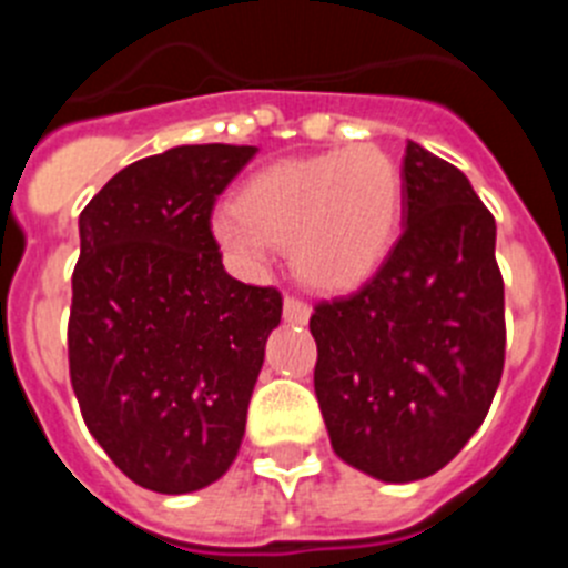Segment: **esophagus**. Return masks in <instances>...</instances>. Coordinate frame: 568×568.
<instances>
[{"label":"esophagus","mask_w":568,"mask_h":568,"mask_svg":"<svg viewBox=\"0 0 568 568\" xmlns=\"http://www.w3.org/2000/svg\"><path fill=\"white\" fill-rule=\"evenodd\" d=\"M284 321H287V324H307L310 307L301 298H295V295H287V298H284Z\"/></svg>","instance_id":"obj_1"}]
</instances>
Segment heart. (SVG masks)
I'll use <instances>...</instances> for the list:
<instances>
[{
    "mask_svg": "<svg viewBox=\"0 0 568 568\" xmlns=\"http://www.w3.org/2000/svg\"><path fill=\"white\" fill-rule=\"evenodd\" d=\"M400 210L404 175L393 155L353 144L255 170L235 193V210L213 215V233L244 264H258L270 244L290 247L301 281L338 293L378 273Z\"/></svg>",
    "mask_w": 568,
    "mask_h": 568,
    "instance_id": "heart-1",
    "label": "heart"
}]
</instances>
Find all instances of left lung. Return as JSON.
<instances>
[{
  "mask_svg": "<svg viewBox=\"0 0 568 568\" xmlns=\"http://www.w3.org/2000/svg\"><path fill=\"white\" fill-rule=\"evenodd\" d=\"M404 233L373 281L321 301L315 395L344 464L409 484L484 424L504 373L495 219L469 179L420 144L404 153Z\"/></svg>",
  "mask_w": 568,
  "mask_h": 568,
  "instance_id": "left-lung-1",
  "label": "left lung"
}]
</instances>
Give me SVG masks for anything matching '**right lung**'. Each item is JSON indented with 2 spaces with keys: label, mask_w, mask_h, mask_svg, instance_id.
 Instances as JSON below:
<instances>
[{
  "label": "right lung",
  "mask_w": 568,
  "mask_h": 568,
  "mask_svg": "<svg viewBox=\"0 0 568 568\" xmlns=\"http://www.w3.org/2000/svg\"><path fill=\"white\" fill-rule=\"evenodd\" d=\"M250 144H182L128 164L79 215L70 384L133 484L187 495L239 455L281 293L224 270L215 199Z\"/></svg>",
  "instance_id": "obj_1"
}]
</instances>
